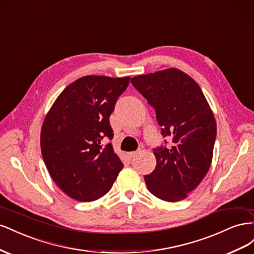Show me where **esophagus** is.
<instances>
[{
    "mask_svg": "<svg viewBox=\"0 0 254 254\" xmlns=\"http://www.w3.org/2000/svg\"><path fill=\"white\" fill-rule=\"evenodd\" d=\"M137 154H138V151H134V152H128V153H127V156H128L129 158H132V157L136 156Z\"/></svg>",
    "mask_w": 254,
    "mask_h": 254,
    "instance_id": "obj_1",
    "label": "esophagus"
}]
</instances>
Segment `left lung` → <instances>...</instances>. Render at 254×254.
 I'll use <instances>...</instances> for the list:
<instances>
[{
	"mask_svg": "<svg viewBox=\"0 0 254 254\" xmlns=\"http://www.w3.org/2000/svg\"><path fill=\"white\" fill-rule=\"evenodd\" d=\"M131 82L154 107L161 133L170 140L154 149L156 167L144 176L148 190L164 201L183 200L211 167L217 134L213 112L199 85L179 69L137 75Z\"/></svg>",
	"mask_w": 254,
	"mask_h": 254,
	"instance_id": "left-lung-1",
	"label": "left lung"
}]
</instances>
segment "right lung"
<instances>
[{
  "instance_id": "right-lung-1",
  "label": "right lung",
  "mask_w": 254,
  "mask_h": 254,
  "mask_svg": "<svg viewBox=\"0 0 254 254\" xmlns=\"http://www.w3.org/2000/svg\"><path fill=\"white\" fill-rule=\"evenodd\" d=\"M129 76L87 75L63 90L47 114L40 147L50 176L61 190L81 202L111 190L123 164L115 153L110 116Z\"/></svg>"
}]
</instances>
